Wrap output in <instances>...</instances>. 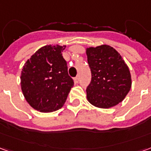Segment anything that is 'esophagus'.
Instances as JSON below:
<instances>
[{"mask_svg": "<svg viewBox=\"0 0 151 151\" xmlns=\"http://www.w3.org/2000/svg\"><path fill=\"white\" fill-rule=\"evenodd\" d=\"M79 79H80V77H79V75H78L75 78H74V81H75L76 83H78V82H79Z\"/></svg>", "mask_w": 151, "mask_h": 151, "instance_id": "34e87169", "label": "esophagus"}]
</instances>
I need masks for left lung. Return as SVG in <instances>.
Segmentation results:
<instances>
[{
    "mask_svg": "<svg viewBox=\"0 0 151 151\" xmlns=\"http://www.w3.org/2000/svg\"><path fill=\"white\" fill-rule=\"evenodd\" d=\"M91 81L86 97L97 108H109L123 101L132 85L129 67L120 53L109 45L86 48Z\"/></svg>",
    "mask_w": 151,
    "mask_h": 151,
    "instance_id": "obj_1",
    "label": "left lung"
}]
</instances>
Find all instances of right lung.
<instances>
[{
    "label": "right lung",
    "mask_w": 151,
    "mask_h": 151,
    "mask_svg": "<svg viewBox=\"0 0 151 151\" xmlns=\"http://www.w3.org/2000/svg\"><path fill=\"white\" fill-rule=\"evenodd\" d=\"M65 47H42L22 68V91L28 104L37 111L51 112L60 109L73 86L62 56Z\"/></svg>",
    "instance_id": "add662e5"
}]
</instances>
